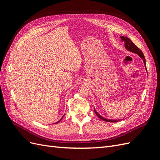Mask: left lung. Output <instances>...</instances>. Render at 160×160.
Masks as SVG:
<instances>
[{
	"label": "left lung",
	"instance_id": "obj_1",
	"mask_svg": "<svg viewBox=\"0 0 160 160\" xmlns=\"http://www.w3.org/2000/svg\"><path fill=\"white\" fill-rule=\"evenodd\" d=\"M121 39H122V41L123 42H124L125 43V49H126L128 51L132 52H133V53H135V54H138L139 57L141 58V59L143 60V63L145 65V67H146V59H145V57H144V55L143 53L142 52V51L140 50L139 48L135 45L134 43L131 41L129 38L127 37H123V36H121ZM94 111L95 114L98 115V117L99 118H100L101 119H102L103 121H105V122H112V123H114V122H119V121L122 120L123 119H106L105 118H103L101 116V115H99L98 113V111H97L95 109H94Z\"/></svg>",
	"mask_w": 160,
	"mask_h": 160
}]
</instances>
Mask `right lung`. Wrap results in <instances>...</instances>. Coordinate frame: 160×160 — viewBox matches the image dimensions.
<instances>
[{"mask_svg":"<svg viewBox=\"0 0 160 160\" xmlns=\"http://www.w3.org/2000/svg\"><path fill=\"white\" fill-rule=\"evenodd\" d=\"M64 115H63V116H64ZM63 116H62V118H61V119L60 120H59V121H58V122H56V123H59V122H61V119H62V118H63Z\"/></svg>","mask_w":160,"mask_h":160,"instance_id":"1","label":"right lung"}]
</instances>
